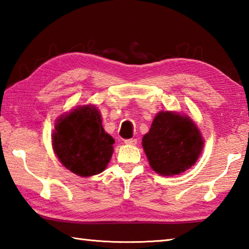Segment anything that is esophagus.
Here are the masks:
<instances>
[{
  "instance_id": "esophagus-1",
  "label": "esophagus",
  "mask_w": 249,
  "mask_h": 249,
  "mask_svg": "<svg viewBox=\"0 0 249 249\" xmlns=\"http://www.w3.org/2000/svg\"><path fill=\"white\" fill-rule=\"evenodd\" d=\"M124 142L126 145H136L137 140H135V138H129V140H125Z\"/></svg>"
}]
</instances>
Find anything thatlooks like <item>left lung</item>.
<instances>
[{
    "label": "left lung",
    "instance_id": "8db88e82",
    "mask_svg": "<svg viewBox=\"0 0 249 249\" xmlns=\"http://www.w3.org/2000/svg\"><path fill=\"white\" fill-rule=\"evenodd\" d=\"M149 166L160 176L180 175L195 166L204 147L203 136L191 117L160 111L142 141Z\"/></svg>",
    "mask_w": 249,
    "mask_h": 249
}]
</instances>
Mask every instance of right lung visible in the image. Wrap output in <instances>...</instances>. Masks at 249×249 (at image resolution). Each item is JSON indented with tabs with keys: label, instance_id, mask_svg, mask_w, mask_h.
Returning <instances> with one entry per match:
<instances>
[{
	"label": "right lung",
	"instance_id": "1",
	"mask_svg": "<svg viewBox=\"0 0 249 249\" xmlns=\"http://www.w3.org/2000/svg\"><path fill=\"white\" fill-rule=\"evenodd\" d=\"M52 140L61 165L84 178L104 171L114 151V138L105 133L101 113L94 104L78 105L60 115Z\"/></svg>",
	"mask_w": 249,
	"mask_h": 249
}]
</instances>
